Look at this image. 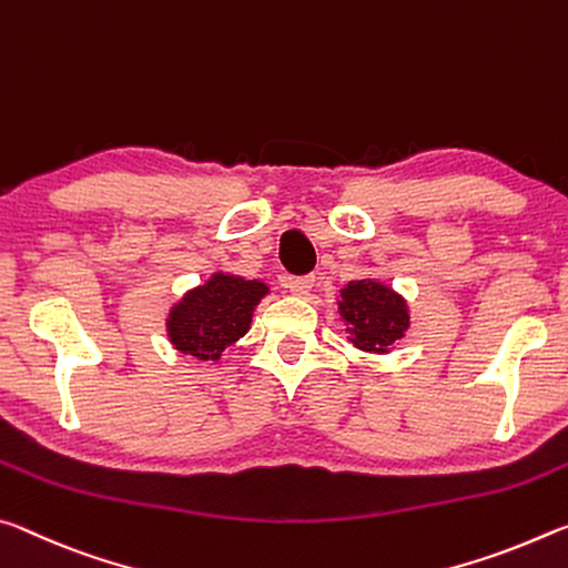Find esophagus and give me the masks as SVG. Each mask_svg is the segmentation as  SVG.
I'll return each mask as SVG.
<instances>
[{
	"mask_svg": "<svg viewBox=\"0 0 568 568\" xmlns=\"http://www.w3.org/2000/svg\"><path fill=\"white\" fill-rule=\"evenodd\" d=\"M312 286H314V278L312 276H292V278H286V290H290L294 296L310 294Z\"/></svg>",
	"mask_w": 568,
	"mask_h": 568,
	"instance_id": "esophagus-1",
	"label": "esophagus"
}]
</instances>
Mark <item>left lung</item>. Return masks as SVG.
<instances>
[{"label": "left lung", "mask_w": 568, "mask_h": 568, "mask_svg": "<svg viewBox=\"0 0 568 568\" xmlns=\"http://www.w3.org/2000/svg\"><path fill=\"white\" fill-rule=\"evenodd\" d=\"M337 314L347 327L349 345L367 355H389L410 329V304L377 276H362L342 286Z\"/></svg>", "instance_id": "obj_1"}]
</instances>
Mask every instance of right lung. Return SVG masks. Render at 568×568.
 <instances>
[{
  "label": "right lung",
  "instance_id": "right-lung-1",
  "mask_svg": "<svg viewBox=\"0 0 568 568\" xmlns=\"http://www.w3.org/2000/svg\"><path fill=\"white\" fill-rule=\"evenodd\" d=\"M268 294L272 290L262 278L216 268L206 282L173 302L165 314V337L183 355L211 367L226 365L223 352L248 332L258 302Z\"/></svg>",
  "mask_w": 568,
  "mask_h": 568
}]
</instances>
